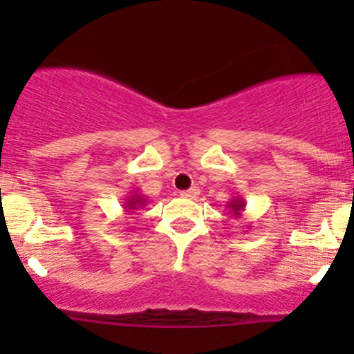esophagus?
I'll return each instance as SVG.
<instances>
[{"instance_id":"esophagus-1","label":"esophagus","mask_w":354,"mask_h":354,"mask_svg":"<svg viewBox=\"0 0 354 354\" xmlns=\"http://www.w3.org/2000/svg\"><path fill=\"white\" fill-rule=\"evenodd\" d=\"M198 194H200V190L197 187H194V188H188V190H185V192H181V197L183 198H188V200H195L198 197Z\"/></svg>"}]
</instances>
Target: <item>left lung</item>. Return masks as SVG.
<instances>
[{"instance_id":"obj_1","label":"left lung","mask_w":354,"mask_h":354,"mask_svg":"<svg viewBox=\"0 0 354 354\" xmlns=\"http://www.w3.org/2000/svg\"><path fill=\"white\" fill-rule=\"evenodd\" d=\"M227 209H230V214L233 217H241L243 216V212H245V207H246V203H245V200L241 198V197H233L230 200V202H227Z\"/></svg>"}]
</instances>
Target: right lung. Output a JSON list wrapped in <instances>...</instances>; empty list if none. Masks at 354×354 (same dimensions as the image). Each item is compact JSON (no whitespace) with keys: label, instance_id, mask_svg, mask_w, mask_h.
I'll list each match as a JSON object with an SVG mask.
<instances>
[{"label":"right lung","instance_id":"1","mask_svg":"<svg viewBox=\"0 0 354 354\" xmlns=\"http://www.w3.org/2000/svg\"><path fill=\"white\" fill-rule=\"evenodd\" d=\"M130 194H131V195H128V197H124L123 209H124V212L135 214L133 210L142 209V207L145 205V202H147V197H145V195H142L138 190L130 192Z\"/></svg>","mask_w":354,"mask_h":354}]
</instances>
